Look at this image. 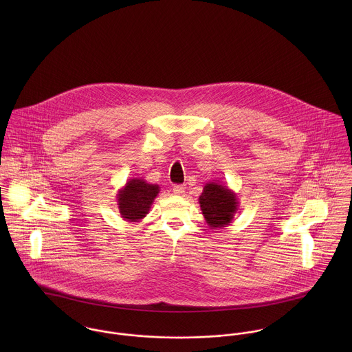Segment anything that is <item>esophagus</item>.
<instances>
[{
	"label": "esophagus",
	"instance_id": "esophagus-1",
	"mask_svg": "<svg viewBox=\"0 0 352 352\" xmlns=\"http://www.w3.org/2000/svg\"><path fill=\"white\" fill-rule=\"evenodd\" d=\"M173 192L179 197H183L186 194V186H173Z\"/></svg>",
	"mask_w": 352,
	"mask_h": 352
}]
</instances>
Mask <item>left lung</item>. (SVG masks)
<instances>
[{"instance_id": "left-lung-1", "label": "left lung", "mask_w": 352, "mask_h": 352, "mask_svg": "<svg viewBox=\"0 0 352 352\" xmlns=\"http://www.w3.org/2000/svg\"><path fill=\"white\" fill-rule=\"evenodd\" d=\"M199 204L206 223L211 229H222L232 223L240 201L228 186L208 182L203 187Z\"/></svg>"}]
</instances>
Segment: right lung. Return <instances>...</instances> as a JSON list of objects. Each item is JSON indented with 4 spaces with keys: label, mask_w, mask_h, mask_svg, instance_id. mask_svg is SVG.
<instances>
[{
    "label": "right lung",
    "mask_w": 352,
    "mask_h": 352,
    "mask_svg": "<svg viewBox=\"0 0 352 352\" xmlns=\"http://www.w3.org/2000/svg\"><path fill=\"white\" fill-rule=\"evenodd\" d=\"M158 192L160 186L151 184L141 177L127 180L116 195L120 217L127 222H140L149 212Z\"/></svg>",
    "instance_id": "add662e5"
}]
</instances>
